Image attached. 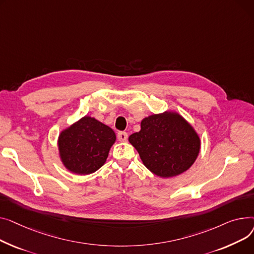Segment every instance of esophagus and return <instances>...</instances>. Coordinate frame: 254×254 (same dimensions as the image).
Instances as JSON below:
<instances>
[{
    "label": "esophagus",
    "mask_w": 254,
    "mask_h": 254,
    "mask_svg": "<svg viewBox=\"0 0 254 254\" xmlns=\"http://www.w3.org/2000/svg\"><path fill=\"white\" fill-rule=\"evenodd\" d=\"M117 137H118L119 141H126L128 138V134L124 131H120V132H118Z\"/></svg>",
    "instance_id": "esophagus-1"
}]
</instances>
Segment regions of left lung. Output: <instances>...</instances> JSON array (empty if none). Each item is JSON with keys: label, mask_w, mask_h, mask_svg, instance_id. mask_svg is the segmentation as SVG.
<instances>
[{"label": "left lung", "mask_w": 254, "mask_h": 254, "mask_svg": "<svg viewBox=\"0 0 254 254\" xmlns=\"http://www.w3.org/2000/svg\"><path fill=\"white\" fill-rule=\"evenodd\" d=\"M141 129L129 136L144 166L161 177L187 171L200 152L196 131L176 113L152 115L141 121Z\"/></svg>", "instance_id": "8db88e82"}]
</instances>
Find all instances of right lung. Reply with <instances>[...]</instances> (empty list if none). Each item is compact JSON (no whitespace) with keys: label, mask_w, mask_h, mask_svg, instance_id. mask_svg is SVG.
<instances>
[{"label":"right lung","mask_w":254,"mask_h":254,"mask_svg":"<svg viewBox=\"0 0 254 254\" xmlns=\"http://www.w3.org/2000/svg\"><path fill=\"white\" fill-rule=\"evenodd\" d=\"M115 140L112 128L86 116L61 133L58 147L64 166L73 173L86 175L103 165Z\"/></svg>","instance_id":"add662e5"}]
</instances>
